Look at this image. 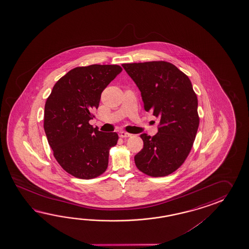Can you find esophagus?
<instances>
[{
  "label": "esophagus",
  "instance_id": "1",
  "mask_svg": "<svg viewBox=\"0 0 249 249\" xmlns=\"http://www.w3.org/2000/svg\"><path fill=\"white\" fill-rule=\"evenodd\" d=\"M119 136L121 138H127L130 137V136H131V134H130V133H128V132H119Z\"/></svg>",
  "mask_w": 249,
  "mask_h": 249
}]
</instances>
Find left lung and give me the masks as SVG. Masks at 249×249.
<instances>
[{"label":"left lung","instance_id":"left-lung-1","mask_svg":"<svg viewBox=\"0 0 249 249\" xmlns=\"http://www.w3.org/2000/svg\"><path fill=\"white\" fill-rule=\"evenodd\" d=\"M122 67L141 91L144 109L159 118L156 135L141 134L143 148L134 157L135 164L149 176H166L185 161L199 124L197 98L191 80L165 61Z\"/></svg>","mask_w":249,"mask_h":249}]
</instances>
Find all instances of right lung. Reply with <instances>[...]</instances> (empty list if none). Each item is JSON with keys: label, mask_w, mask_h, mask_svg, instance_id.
Instances as JSON below:
<instances>
[{"label": "right lung", "mask_w": 249, "mask_h": 249, "mask_svg": "<svg viewBox=\"0 0 249 249\" xmlns=\"http://www.w3.org/2000/svg\"><path fill=\"white\" fill-rule=\"evenodd\" d=\"M118 65H90L70 70L53 86L44 107L43 127L54 158L66 172L80 179L102 175L117 132H102L89 121L101 92L117 74Z\"/></svg>", "instance_id": "1"}]
</instances>
